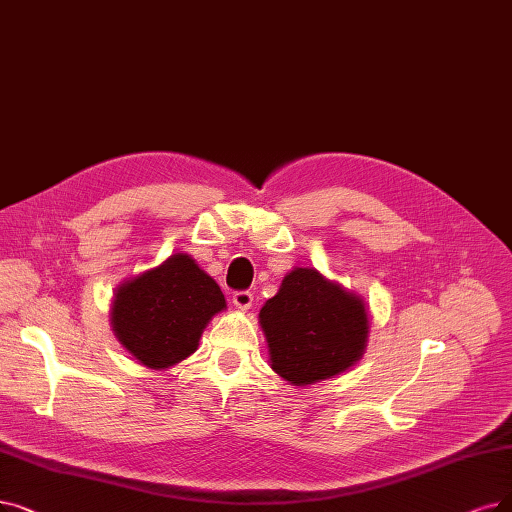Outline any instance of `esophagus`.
Listing matches in <instances>:
<instances>
[{
	"label": "esophagus",
	"instance_id": "obj_1",
	"mask_svg": "<svg viewBox=\"0 0 512 512\" xmlns=\"http://www.w3.org/2000/svg\"><path fill=\"white\" fill-rule=\"evenodd\" d=\"M252 300H254L252 292H235L233 294V304L237 306L239 311H248L252 306Z\"/></svg>",
	"mask_w": 512,
	"mask_h": 512
}]
</instances>
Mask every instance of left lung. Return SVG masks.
<instances>
[{
    "mask_svg": "<svg viewBox=\"0 0 512 512\" xmlns=\"http://www.w3.org/2000/svg\"><path fill=\"white\" fill-rule=\"evenodd\" d=\"M258 323L273 372L296 388L351 370L370 336L365 300L313 267H296L283 277Z\"/></svg>",
    "mask_w": 512,
    "mask_h": 512,
    "instance_id": "obj_1",
    "label": "left lung"
}]
</instances>
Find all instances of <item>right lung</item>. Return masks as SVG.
Wrapping results in <instances>:
<instances>
[{"instance_id": "add662e5", "label": "right lung", "mask_w": 512, "mask_h": 512, "mask_svg": "<svg viewBox=\"0 0 512 512\" xmlns=\"http://www.w3.org/2000/svg\"><path fill=\"white\" fill-rule=\"evenodd\" d=\"M224 309L218 283L189 254L176 252L117 285L111 327L138 363L163 372L197 351L206 325Z\"/></svg>"}]
</instances>
